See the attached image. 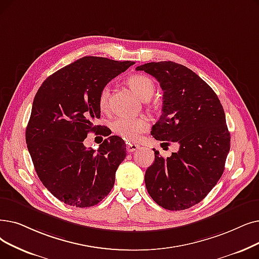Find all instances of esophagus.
Instances as JSON below:
<instances>
[{
  "instance_id": "34e87169",
  "label": "esophagus",
  "mask_w": 259,
  "mask_h": 259,
  "mask_svg": "<svg viewBox=\"0 0 259 259\" xmlns=\"http://www.w3.org/2000/svg\"><path fill=\"white\" fill-rule=\"evenodd\" d=\"M139 148H140V145H138V144H133V143L127 144L128 152H134V151H137Z\"/></svg>"
}]
</instances>
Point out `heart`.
Returning <instances> with one entry per match:
<instances>
[{
	"mask_svg": "<svg viewBox=\"0 0 259 259\" xmlns=\"http://www.w3.org/2000/svg\"><path fill=\"white\" fill-rule=\"evenodd\" d=\"M129 87L136 92L143 100L149 99L155 90V84L150 77L136 74L128 78L127 80ZM110 98V87L105 85L100 90L98 95V106L100 110H107L109 107ZM111 128L117 136L123 138L127 141H136L141 134L146 132L149 128V120L144 117H129V116H118L111 122Z\"/></svg>",
	"mask_w": 259,
	"mask_h": 259,
	"instance_id": "1",
	"label": "heart"
}]
</instances>
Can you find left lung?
<instances>
[{
	"label": "left lung",
	"mask_w": 259,
	"mask_h": 259,
	"mask_svg": "<svg viewBox=\"0 0 259 259\" xmlns=\"http://www.w3.org/2000/svg\"><path fill=\"white\" fill-rule=\"evenodd\" d=\"M137 71L152 75L163 90L162 115L151 136L178 152L154 162L145 174L147 192L168 210L198 204L221 178L231 146L226 114L212 89L188 67L172 61L149 62Z\"/></svg>",
	"instance_id": "1"
}]
</instances>
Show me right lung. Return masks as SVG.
I'll return each mask as SVG.
<instances>
[{
    "label": "right lung",
    "mask_w": 259,
    "mask_h": 259,
    "mask_svg": "<svg viewBox=\"0 0 259 259\" xmlns=\"http://www.w3.org/2000/svg\"><path fill=\"white\" fill-rule=\"evenodd\" d=\"M133 61L88 56L48 77L33 98L25 139L36 172L53 196L76 207L94 206L115 182L126 144L112 136L97 151L83 145L100 118L98 95Z\"/></svg>",
    "instance_id": "obj_1"
}]
</instances>
